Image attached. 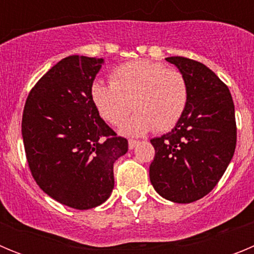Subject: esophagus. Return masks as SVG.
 I'll return each instance as SVG.
<instances>
[{"label":"esophagus","instance_id":"esophagus-1","mask_svg":"<svg viewBox=\"0 0 254 254\" xmlns=\"http://www.w3.org/2000/svg\"><path fill=\"white\" fill-rule=\"evenodd\" d=\"M137 145H138V141H137V140H129V141H128V147H129V150L134 149V147L137 146Z\"/></svg>","mask_w":254,"mask_h":254}]
</instances>
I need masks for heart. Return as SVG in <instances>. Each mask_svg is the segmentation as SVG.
<instances>
[{
	"instance_id": "b5f03b06",
	"label": "heart",
	"mask_w": 254,
	"mask_h": 254,
	"mask_svg": "<svg viewBox=\"0 0 254 254\" xmlns=\"http://www.w3.org/2000/svg\"><path fill=\"white\" fill-rule=\"evenodd\" d=\"M90 96L103 120L121 126L131 111L137 113L125 126L127 134L163 132L179 122L190 100L186 76L176 68L149 60H136L116 67L111 84L96 80Z\"/></svg>"
}]
</instances>
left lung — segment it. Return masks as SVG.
Segmentation results:
<instances>
[{"label": "left lung", "mask_w": 254, "mask_h": 254, "mask_svg": "<svg viewBox=\"0 0 254 254\" xmlns=\"http://www.w3.org/2000/svg\"><path fill=\"white\" fill-rule=\"evenodd\" d=\"M167 61L187 78L190 100L176 127L150 140V181L164 198L190 203L214 190L234 155V103L228 86L203 64L178 56Z\"/></svg>", "instance_id": "left-lung-1"}]
</instances>
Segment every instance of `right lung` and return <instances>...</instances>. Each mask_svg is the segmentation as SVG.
Returning a JSON list of instances; mask_svg holds the SVG:
<instances>
[{"label":"right lung","mask_w":254,"mask_h":254,"mask_svg":"<svg viewBox=\"0 0 254 254\" xmlns=\"http://www.w3.org/2000/svg\"><path fill=\"white\" fill-rule=\"evenodd\" d=\"M103 58L61 60L30 90L21 133L31 176L62 205L89 210L105 202L114 187L113 164L128 141L100 118L90 87Z\"/></svg>","instance_id":"obj_1"}]
</instances>
